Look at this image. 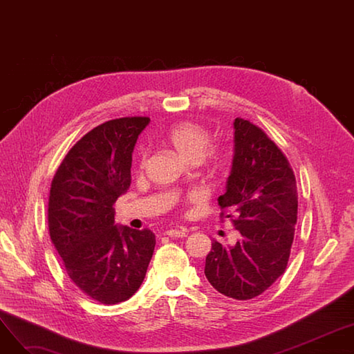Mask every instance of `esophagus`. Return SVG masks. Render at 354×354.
I'll return each instance as SVG.
<instances>
[{
	"label": "esophagus",
	"mask_w": 354,
	"mask_h": 354,
	"mask_svg": "<svg viewBox=\"0 0 354 354\" xmlns=\"http://www.w3.org/2000/svg\"><path fill=\"white\" fill-rule=\"evenodd\" d=\"M187 234H188V231L183 228H172V230H167L165 232V235L172 236V238H183V236H187Z\"/></svg>",
	"instance_id": "obj_1"
}]
</instances>
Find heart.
<instances>
[{"label":"heart","mask_w":354,"mask_h":354,"mask_svg":"<svg viewBox=\"0 0 354 354\" xmlns=\"http://www.w3.org/2000/svg\"><path fill=\"white\" fill-rule=\"evenodd\" d=\"M166 140L175 151L185 159L196 162L202 156L205 159L207 166L212 171H221L225 166V158L218 149H208L209 132L205 126L194 120H182L175 123L166 133ZM206 155L203 156V153ZM146 151L140 153V165L146 162ZM195 198V195H192Z\"/></svg>","instance_id":"obj_1"}]
</instances>
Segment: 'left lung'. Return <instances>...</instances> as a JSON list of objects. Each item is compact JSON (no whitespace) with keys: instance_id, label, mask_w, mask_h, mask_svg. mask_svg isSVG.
Returning <instances> with one entry per match:
<instances>
[{"instance_id":"8db88e82","label":"left lung","mask_w":354,"mask_h":354,"mask_svg":"<svg viewBox=\"0 0 354 354\" xmlns=\"http://www.w3.org/2000/svg\"><path fill=\"white\" fill-rule=\"evenodd\" d=\"M234 129L232 167L218 203L241 238L234 247L212 241L205 275L221 294L251 300L287 268L299 195L288 159L264 130L241 118Z\"/></svg>"}]
</instances>
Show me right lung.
<instances>
[{"label":"right lung","instance_id":"add662e5","mask_svg":"<svg viewBox=\"0 0 354 354\" xmlns=\"http://www.w3.org/2000/svg\"><path fill=\"white\" fill-rule=\"evenodd\" d=\"M149 118H120L91 129L55 172L48 231L70 280L90 299L129 300L145 280L155 250L151 230L115 225V202L130 187L132 152Z\"/></svg>","mask_w":354,"mask_h":354}]
</instances>
